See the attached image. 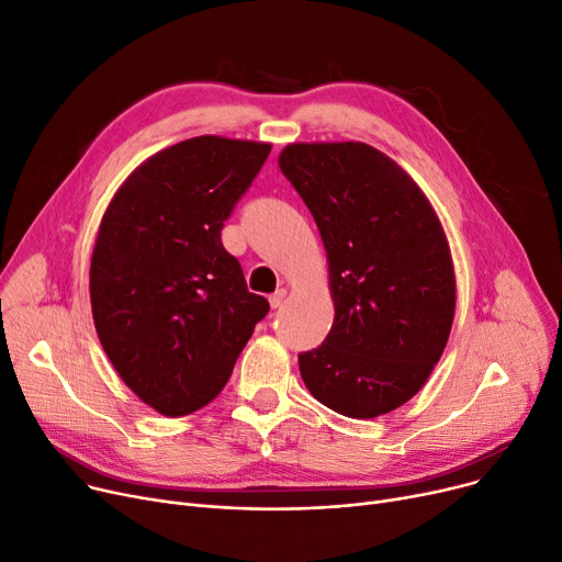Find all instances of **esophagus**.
<instances>
[{
	"mask_svg": "<svg viewBox=\"0 0 562 562\" xmlns=\"http://www.w3.org/2000/svg\"><path fill=\"white\" fill-rule=\"evenodd\" d=\"M284 299H286V291H284V289H278V291H273L271 296H269V303H271V307L276 310V307H282Z\"/></svg>",
	"mask_w": 562,
	"mask_h": 562,
	"instance_id": "34e87169",
	"label": "esophagus"
}]
</instances>
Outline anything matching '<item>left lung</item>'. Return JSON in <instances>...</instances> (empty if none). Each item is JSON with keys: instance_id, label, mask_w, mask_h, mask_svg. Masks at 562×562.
<instances>
[{"instance_id": "left-lung-1", "label": "left lung", "mask_w": 562, "mask_h": 562, "mask_svg": "<svg viewBox=\"0 0 562 562\" xmlns=\"http://www.w3.org/2000/svg\"><path fill=\"white\" fill-rule=\"evenodd\" d=\"M282 172L328 257L333 328L299 356L310 394L350 419L401 407L430 378L456 316L447 232L422 187L360 140L289 143Z\"/></svg>"}]
</instances>
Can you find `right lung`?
<instances>
[{"label":"right lung","instance_id":"obj_1","mask_svg":"<svg viewBox=\"0 0 562 562\" xmlns=\"http://www.w3.org/2000/svg\"><path fill=\"white\" fill-rule=\"evenodd\" d=\"M271 143L204 134L147 157L102 216L91 257L100 344L125 385L164 417L218 396L269 301L221 244Z\"/></svg>","mask_w":562,"mask_h":562}]
</instances>
